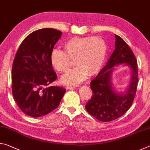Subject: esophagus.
I'll use <instances>...</instances> for the list:
<instances>
[{"mask_svg": "<svg viewBox=\"0 0 150 150\" xmlns=\"http://www.w3.org/2000/svg\"><path fill=\"white\" fill-rule=\"evenodd\" d=\"M77 87V85H67L66 88H67V89H69V88H75Z\"/></svg>", "mask_w": 150, "mask_h": 150, "instance_id": "obj_1", "label": "esophagus"}]
</instances>
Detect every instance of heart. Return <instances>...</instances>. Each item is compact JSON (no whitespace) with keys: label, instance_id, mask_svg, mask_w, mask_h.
Returning <instances> with one entry per match:
<instances>
[{"label":"heart","instance_id":"obj_1","mask_svg":"<svg viewBox=\"0 0 150 150\" xmlns=\"http://www.w3.org/2000/svg\"><path fill=\"white\" fill-rule=\"evenodd\" d=\"M65 52L55 49L51 53L50 62L59 72H65L69 67L70 59L77 65L61 78L64 85H75L82 82L88 74L99 71L106 59L107 46L100 37H73L63 44Z\"/></svg>","mask_w":150,"mask_h":150}]
</instances>
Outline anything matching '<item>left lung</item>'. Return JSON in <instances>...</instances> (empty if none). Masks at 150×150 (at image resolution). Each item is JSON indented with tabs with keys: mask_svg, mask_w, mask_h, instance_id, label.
<instances>
[{
	"mask_svg": "<svg viewBox=\"0 0 150 150\" xmlns=\"http://www.w3.org/2000/svg\"><path fill=\"white\" fill-rule=\"evenodd\" d=\"M128 65L131 69L130 83L124 92H118L111 83L113 67ZM138 83V65L132 51L121 37L115 34V49L97 76L91 81L93 95L85 105L91 115L102 122L117 119L130 108Z\"/></svg>",
	"mask_w": 150,
	"mask_h": 150,
	"instance_id": "1",
	"label": "left lung"
}]
</instances>
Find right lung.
I'll use <instances>...</instances> for the list:
<instances>
[{"instance_id": "obj_1", "label": "right lung", "mask_w": 150, "mask_h": 150, "mask_svg": "<svg viewBox=\"0 0 150 150\" xmlns=\"http://www.w3.org/2000/svg\"><path fill=\"white\" fill-rule=\"evenodd\" d=\"M62 32L35 30L25 38L15 55L12 70V95L18 107L32 117L47 115L59 105L65 88L48 86L57 79L50 55Z\"/></svg>"}]
</instances>
